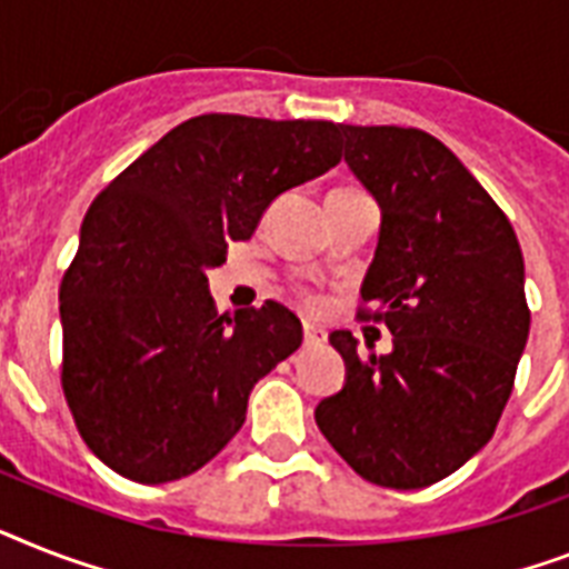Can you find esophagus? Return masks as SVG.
I'll list each match as a JSON object with an SVG mask.
<instances>
[{"instance_id": "obj_1", "label": "esophagus", "mask_w": 569, "mask_h": 569, "mask_svg": "<svg viewBox=\"0 0 569 569\" xmlns=\"http://www.w3.org/2000/svg\"><path fill=\"white\" fill-rule=\"evenodd\" d=\"M327 341V332L321 330V327H316V325H303V345H307V348H321V345H325Z\"/></svg>"}]
</instances>
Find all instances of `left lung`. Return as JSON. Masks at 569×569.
<instances>
[{"label": "left lung", "mask_w": 569, "mask_h": 569, "mask_svg": "<svg viewBox=\"0 0 569 569\" xmlns=\"http://www.w3.org/2000/svg\"><path fill=\"white\" fill-rule=\"evenodd\" d=\"M341 149L382 210L359 318L386 321L395 348L359 353L332 332L348 377L316 423L359 477L412 491L473 459L509 403L529 339L523 253L506 212L427 131L341 124Z\"/></svg>", "instance_id": "1"}]
</instances>
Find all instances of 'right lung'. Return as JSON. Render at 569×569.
Masks as SVG:
<instances>
[{"label":"right lung","instance_id":"1","mask_svg":"<svg viewBox=\"0 0 569 569\" xmlns=\"http://www.w3.org/2000/svg\"><path fill=\"white\" fill-rule=\"evenodd\" d=\"M321 119H187L110 180L60 283V386L76 427L119 477L174 482L237 436L248 395L292 357V309L219 316L207 271L251 239L286 189L341 160Z\"/></svg>","mask_w":569,"mask_h":569}]
</instances>
